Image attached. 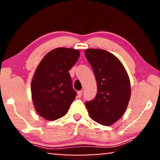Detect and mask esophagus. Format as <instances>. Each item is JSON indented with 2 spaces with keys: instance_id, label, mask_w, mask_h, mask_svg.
Returning a JSON list of instances; mask_svg holds the SVG:
<instances>
[{
  "instance_id": "34e87169",
  "label": "esophagus",
  "mask_w": 160,
  "mask_h": 160,
  "mask_svg": "<svg viewBox=\"0 0 160 160\" xmlns=\"http://www.w3.org/2000/svg\"><path fill=\"white\" fill-rule=\"evenodd\" d=\"M82 92H83V91H82V90L78 91V92H77V97H78V98H81V97H82Z\"/></svg>"
}]
</instances>
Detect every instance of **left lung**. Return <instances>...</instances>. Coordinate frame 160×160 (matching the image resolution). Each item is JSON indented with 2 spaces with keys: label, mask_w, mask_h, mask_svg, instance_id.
Returning <instances> with one entry per match:
<instances>
[{
  "label": "left lung",
  "mask_w": 160,
  "mask_h": 160,
  "mask_svg": "<svg viewBox=\"0 0 160 160\" xmlns=\"http://www.w3.org/2000/svg\"><path fill=\"white\" fill-rule=\"evenodd\" d=\"M85 55L97 82V95L86 102L89 117L102 125L110 126L125 112L130 99V82L124 65L110 52L87 49Z\"/></svg>",
  "instance_id": "left-lung-1"
}]
</instances>
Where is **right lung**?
<instances>
[{
  "label": "right lung",
  "mask_w": 160,
  "mask_h": 160,
  "mask_svg": "<svg viewBox=\"0 0 160 160\" xmlns=\"http://www.w3.org/2000/svg\"><path fill=\"white\" fill-rule=\"evenodd\" d=\"M79 56L77 49L57 48L48 52L37 67L31 82L32 100L36 112L45 119L62 117L75 100L68 71Z\"/></svg>",
  "instance_id": "right-lung-1"
}]
</instances>
